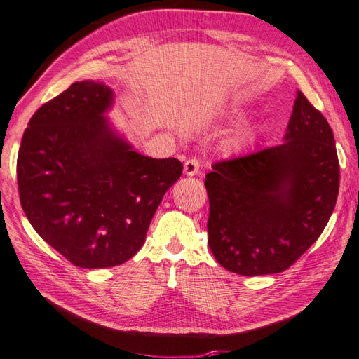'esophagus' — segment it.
<instances>
[{
    "label": "esophagus",
    "instance_id": "1",
    "mask_svg": "<svg viewBox=\"0 0 359 359\" xmlns=\"http://www.w3.org/2000/svg\"><path fill=\"white\" fill-rule=\"evenodd\" d=\"M200 165H202V162L196 159V157H193V159H188L185 165H183V171H185L187 176H196V174L200 171Z\"/></svg>",
    "mask_w": 359,
    "mask_h": 359
}]
</instances>
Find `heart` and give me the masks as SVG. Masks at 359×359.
Returning a JSON list of instances; mask_svg holds the SVG:
<instances>
[{
    "instance_id": "heart-1",
    "label": "heart",
    "mask_w": 359,
    "mask_h": 359,
    "mask_svg": "<svg viewBox=\"0 0 359 359\" xmlns=\"http://www.w3.org/2000/svg\"><path fill=\"white\" fill-rule=\"evenodd\" d=\"M241 144V137H237L236 140H234V145H240Z\"/></svg>"
}]
</instances>
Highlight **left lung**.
<instances>
[{"instance_id":"1","label":"left lung","mask_w":359,"mask_h":359,"mask_svg":"<svg viewBox=\"0 0 359 359\" xmlns=\"http://www.w3.org/2000/svg\"><path fill=\"white\" fill-rule=\"evenodd\" d=\"M205 187L215 260L246 277L286 271L318 240L337 203L339 163L329 122L297 91L285 142L215 162Z\"/></svg>"}]
</instances>
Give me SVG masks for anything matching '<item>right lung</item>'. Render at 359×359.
<instances>
[{
	"mask_svg": "<svg viewBox=\"0 0 359 359\" xmlns=\"http://www.w3.org/2000/svg\"><path fill=\"white\" fill-rule=\"evenodd\" d=\"M113 90L74 82L39 107L16 161L24 214L39 237L84 269L119 266L145 241L183 165L145 157L111 130Z\"/></svg>",
	"mask_w": 359,
	"mask_h": 359,
	"instance_id": "obj_1",
	"label": "right lung"
}]
</instances>
